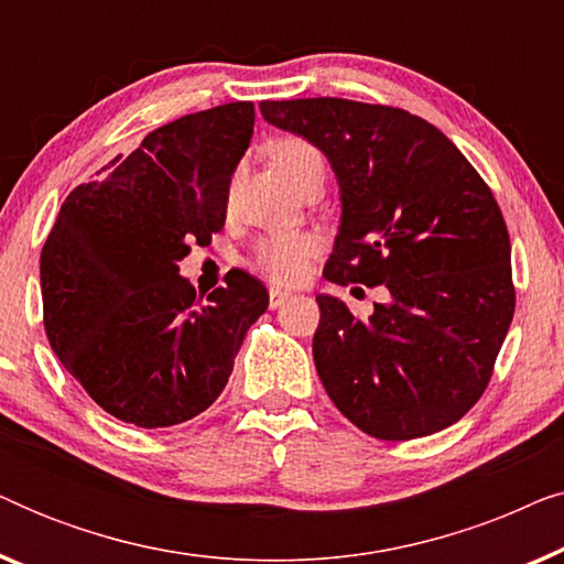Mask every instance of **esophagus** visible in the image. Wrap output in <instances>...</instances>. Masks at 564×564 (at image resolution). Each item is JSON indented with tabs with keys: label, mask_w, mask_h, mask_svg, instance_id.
I'll list each match as a JSON object with an SVG mask.
<instances>
[{
	"label": "esophagus",
	"mask_w": 564,
	"mask_h": 564,
	"mask_svg": "<svg viewBox=\"0 0 564 564\" xmlns=\"http://www.w3.org/2000/svg\"><path fill=\"white\" fill-rule=\"evenodd\" d=\"M290 297H292L290 292L276 290V288H269V307H272V311H276V307H282L284 303H288Z\"/></svg>",
	"instance_id": "obj_1"
}]
</instances>
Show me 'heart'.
Here are the masks:
<instances>
[{
	"label": "heart",
	"instance_id": "heart-1",
	"mask_svg": "<svg viewBox=\"0 0 564 564\" xmlns=\"http://www.w3.org/2000/svg\"><path fill=\"white\" fill-rule=\"evenodd\" d=\"M269 153L292 187L311 172H326L321 151L303 138H280ZM321 249V238L313 234H272L253 246L251 267L272 284H297Z\"/></svg>",
	"mask_w": 564,
	"mask_h": 564
}]
</instances>
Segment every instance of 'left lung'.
<instances>
[{
  "label": "left lung",
  "mask_w": 564,
  "mask_h": 564,
  "mask_svg": "<svg viewBox=\"0 0 564 564\" xmlns=\"http://www.w3.org/2000/svg\"><path fill=\"white\" fill-rule=\"evenodd\" d=\"M259 110L336 172L341 226L323 276L390 292L367 321L338 297H315L313 359L328 398L384 442L457 423L488 388L516 307L490 187L442 130L398 107L315 97Z\"/></svg>",
  "instance_id": "1"
}]
</instances>
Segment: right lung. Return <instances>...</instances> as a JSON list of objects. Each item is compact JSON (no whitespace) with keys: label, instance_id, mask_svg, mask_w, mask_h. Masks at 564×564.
I'll list each match as a JSON object with an SVG mask.
<instances>
[{"label":"right lung","instance_id":"add662e5","mask_svg":"<svg viewBox=\"0 0 564 564\" xmlns=\"http://www.w3.org/2000/svg\"><path fill=\"white\" fill-rule=\"evenodd\" d=\"M253 102L161 126L64 199L41 253L43 323L66 372L115 419L176 426L215 403L264 284L234 269L207 300L180 276L189 243L226 226Z\"/></svg>","mask_w":564,"mask_h":564}]
</instances>
